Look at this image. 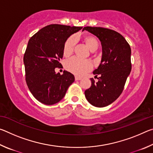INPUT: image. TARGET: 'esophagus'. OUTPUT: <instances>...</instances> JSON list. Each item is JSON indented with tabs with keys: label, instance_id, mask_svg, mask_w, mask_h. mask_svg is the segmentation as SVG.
<instances>
[{
	"label": "esophagus",
	"instance_id": "obj_1",
	"mask_svg": "<svg viewBox=\"0 0 153 153\" xmlns=\"http://www.w3.org/2000/svg\"><path fill=\"white\" fill-rule=\"evenodd\" d=\"M75 79H76V80H80V79H82V77H78V76H75Z\"/></svg>",
	"mask_w": 153,
	"mask_h": 153
}]
</instances>
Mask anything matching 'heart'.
<instances>
[{
    "mask_svg": "<svg viewBox=\"0 0 153 153\" xmlns=\"http://www.w3.org/2000/svg\"><path fill=\"white\" fill-rule=\"evenodd\" d=\"M84 41L90 50L93 52L97 51L99 46L98 41L94 36H84ZM76 44V38L75 36H71L67 38L63 45V55L66 56L71 55L73 53ZM92 67V65L89 61L82 60L77 57H73L65 62L67 70L79 76H82L88 73L91 70Z\"/></svg>",
    "mask_w": 153,
    "mask_h": 153,
    "instance_id": "1",
    "label": "heart"
}]
</instances>
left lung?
<instances>
[{
	"label": "left lung",
	"mask_w": 153,
	"mask_h": 153,
	"mask_svg": "<svg viewBox=\"0 0 153 153\" xmlns=\"http://www.w3.org/2000/svg\"><path fill=\"white\" fill-rule=\"evenodd\" d=\"M97 36L102 45L101 62L93 71L100 75L95 83L85 90V97L90 104L97 107H104L113 102L122 93L126 79L131 69V48L122 35L115 31L100 27H84Z\"/></svg>",
	"instance_id": "left-lung-1"
}]
</instances>
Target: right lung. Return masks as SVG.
Returning a JSON list of instances; mask_svg holds the SVG:
<instances>
[{"instance_id": "obj_1", "label": "right lung", "mask_w": 153, "mask_h": 153, "mask_svg": "<svg viewBox=\"0 0 153 153\" xmlns=\"http://www.w3.org/2000/svg\"><path fill=\"white\" fill-rule=\"evenodd\" d=\"M82 27L51 24L44 27L30 38L24 56L25 81L31 93L46 105L59 102L74 82L70 72L56 74L61 64L63 45L71 34Z\"/></svg>"}]
</instances>
